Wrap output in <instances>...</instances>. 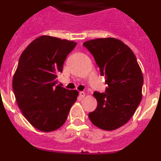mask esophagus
Segmentation results:
<instances>
[{
	"instance_id": "esophagus-1",
	"label": "esophagus",
	"mask_w": 161,
	"mask_h": 161,
	"mask_svg": "<svg viewBox=\"0 0 161 161\" xmlns=\"http://www.w3.org/2000/svg\"><path fill=\"white\" fill-rule=\"evenodd\" d=\"M85 92H80V97L81 98H84L85 97Z\"/></svg>"
}]
</instances>
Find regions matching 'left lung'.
I'll use <instances>...</instances> for the list:
<instances>
[{"instance_id": "8db88e82", "label": "left lung", "mask_w": 161, "mask_h": 161, "mask_svg": "<svg viewBox=\"0 0 161 161\" xmlns=\"http://www.w3.org/2000/svg\"><path fill=\"white\" fill-rule=\"evenodd\" d=\"M83 45L93 55L108 85L106 93H93L97 106L89 114V119L98 128L116 130L130 120L141 102V68L131 49L117 38H97Z\"/></svg>"}]
</instances>
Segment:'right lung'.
I'll list each match as a JSON object with an SVG mask.
<instances>
[{"label": "right lung", "instance_id": "add662e5", "mask_svg": "<svg viewBox=\"0 0 161 161\" xmlns=\"http://www.w3.org/2000/svg\"><path fill=\"white\" fill-rule=\"evenodd\" d=\"M73 41L42 35L22 53L13 77V89L22 114L43 132L57 130L66 122L78 91L57 84L67 55L76 47Z\"/></svg>", "mask_w": 161, "mask_h": 161}]
</instances>
